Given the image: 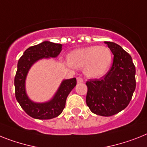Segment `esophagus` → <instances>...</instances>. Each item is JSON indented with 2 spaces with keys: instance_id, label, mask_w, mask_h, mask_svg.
Wrapping results in <instances>:
<instances>
[{
  "instance_id": "esophagus-1",
  "label": "esophagus",
  "mask_w": 147,
  "mask_h": 147,
  "mask_svg": "<svg viewBox=\"0 0 147 147\" xmlns=\"http://www.w3.org/2000/svg\"><path fill=\"white\" fill-rule=\"evenodd\" d=\"M76 81H77L78 83H81V82H83V80H82V77H77V78H76Z\"/></svg>"
}]
</instances>
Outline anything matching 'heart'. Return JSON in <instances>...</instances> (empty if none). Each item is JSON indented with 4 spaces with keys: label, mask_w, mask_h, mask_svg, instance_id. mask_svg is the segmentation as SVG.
Masks as SVG:
<instances>
[{
    "label": "heart",
    "mask_w": 147,
    "mask_h": 147,
    "mask_svg": "<svg viewBox=\"0 0 147 147\" xmlns=\"http://www.w3.org/2000/svg\"><path fill=\"white\" fill-rule=\"evenodd\" d=\"M69 65L84 67V74L91 79H99L108 73L113 62V54L105 46H89L71 51L67 55Z\"/></svg>",
    "instance_id": "1"
}]
</instances>
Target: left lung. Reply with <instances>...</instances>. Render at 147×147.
Instances as JSON below:
<instances>
[{
	"mask_svg": "<svg viewBox=\"0 0 147 147\" xmlns=\"http://www.w3.org/2000/svg\"><path fill=\"white\" fill-rule=\"evenodd\" d=\"M113 55L108 73L86 82V104L93 113L110 116L128 106L136 87L135 67L131 55L119 45L105 41Z\"/></svg>",
	"mask_w": 147,
	"mask_h": 147,
	"instance_id": "left-lung-1",
	"label": "left lung"
}]
</instances>
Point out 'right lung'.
<instances>
[{"label": "right lung", "mask_w": 147, "mask_h": 147, "mask_svg": "<svg viewBox=\"0 0 147 147\" xmlns=\"http://www.w3.org/2000/svg\"><path fill=\"white\" fill-rule=\"evenodd\" d=\"M61 50L62 45L60 43L43 41L36 46L29 47L18 61L14 80L16 98L22 108L32 118L50 119L59 116L65 107L68 94L76 86V78L64 80L53 98L46 102H34L28 96L25 80L32 65L40 59L56 58Z\"/></svg>", "instance_id": "1"}]
</instances>
